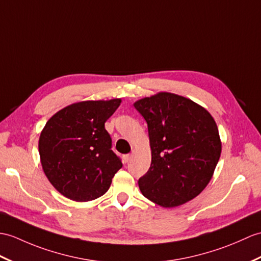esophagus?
<instances>
[{
	"label": "esophagus",
	"mask_w": 261,
	"mask_h": 261,
	"mask_svg": "<svg viewBox=\"0 0 261 261\" xmlns=\"http://www.w3.org/2000/svg\"><path fill=\"white\" fill-rule=\"evenodd\" d=\"M131 156H132V154H125V155H124V160H125V162H129V161H130V159H131Z\"/></svg>",
	"instance_id": "esophagus-1"
}]
</instances>
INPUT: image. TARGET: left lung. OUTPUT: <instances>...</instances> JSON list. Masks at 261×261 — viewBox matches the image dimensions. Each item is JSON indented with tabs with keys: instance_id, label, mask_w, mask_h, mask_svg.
<instances>
[{
	"instance_id": "left-lung-1",
	"label": "left lung",
	"mask_w": 261,
	"mask_h": 261,
	"mask_svg": "<svg viewBox=\"0 0 261 261\" xmlns=\"http://www.w3.org/2000/svg\"><path fill=\"white\" fill-rule=\"evenodd\" d=\"M148 123L151 166L139 179L142 195L165 208L196 198L213 178L221 141L216 121L196 102L159 92L137 101Z\"/></svg>"
}]
</instances>
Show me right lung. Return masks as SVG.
Listing matches in <instances>:
<instances>
[{
  "mask_svg": "<svg viewBox=\"0 0 261 261\" xmlns=\"http://www.w3.org/2000/svg\"><path fill=\"white\" fill-rule=\"evenodd\" d=\"M121 99L82 101L47 121L39 139L41 165L51 185L74 201H90L109 190L122 162L111 150L106 121Z\"/></svg>",
  "mask_w": 261,
  "mask_h": 261,
  "instance_id": "1",
  "label": "right lung"
}]
</instances>
